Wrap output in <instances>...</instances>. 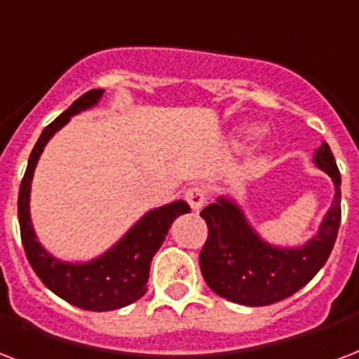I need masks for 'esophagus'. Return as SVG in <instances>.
Returning <instances> with one entry per match:
<instances>
[{
  "mask_svg": "<svg viewBox=\"0 0 359 359\" xmlns=\"http://www.w3.org/2000/svg\"><path fill=\"white\" fill-rule=\"evenodd\" d=\"M205 200H207L205 188L194 187L187 192V201L190 203V207H192L194 211H200L201 207H203V203H205Z\"/></svg>",
  "mask_w": 359,
  "mask_h": 359,
  "instance_id": "1",
  "label": "esophagus"
}]
</instances>
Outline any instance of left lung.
<instances>
[{"mask_svg":"<svg viewBox=\"0 0 359 359\" xmlns=\"http://www.w3.org/2000/svg\"><path fill=\"white\" fill-rule=\"evenodd\" d=\"M314 163L331 177L335 196L304 245L281 247L262 240L230 196H219L201 211L209 226L200 253L201 274L219 297L245 306L274 304L304 287L325 264L341 226V172L327 142L314 152Z\"/></svg>","mask_w":359,"mask_h":359,"instance_id":"left-lung-1","label":"left lung"}]
</instances>
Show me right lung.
<instances>
[{"label": "right lung", "instance_id": "obj_1", "mask_svg": "<svg viewBox=\"0 0 359 359\" xmlns=\"http://www.w3.org/2000/svg\"><path fill=\"white\" fill-rule=\"evenodd\" d=\"M102 95V89L85 93L51 126L45 127L28 158V167L18 192L20 238L30 266L43 281L45 287L51 289L53 293L74 306L93 312H108L139 301L146 293L150 262L165 241L172 220L190 211V205L182 200L156 207L142 215L108 251L87 262L60 261L39 243L30 219L32 179L39 156L43 152L45 144L53 139V135L60 131L72 116L97 106Z\"/></svg>", "mask_w": 359, "mask_h": 359}]
</instances>
